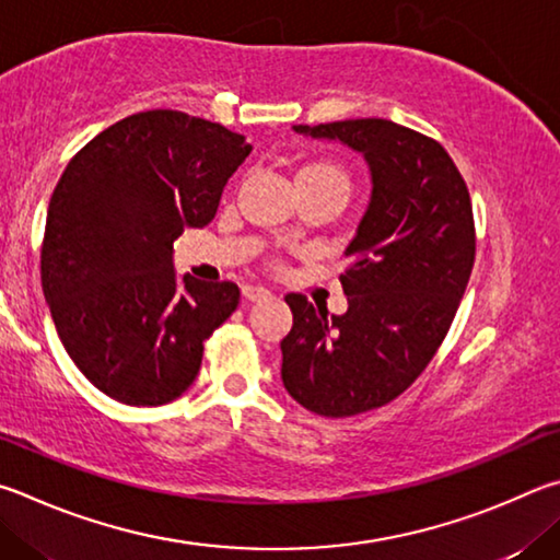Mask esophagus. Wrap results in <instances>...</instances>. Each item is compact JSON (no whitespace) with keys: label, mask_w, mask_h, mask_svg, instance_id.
<instances>
[{"label":"esophagus","mask_w":560,"mask_h":560,"mask_svg":"<svg viewBox=\"0 0 560 560\" xmlns=\"http://www.w3.org/2000/svg\"><path fill=\"white\" fill-rule=\"evenodd\" d=\"M243 298L248 302H260V300H268L270 298V290L262 288V285H245L243 288Z\"/></svg>","instance_id":"1"}]
</instances>
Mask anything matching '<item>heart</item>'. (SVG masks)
I'll return each mask as SVG.
<instances>
[{
	"instance_id": "obj_1",
	"label": "heart",
	"mask_w": 560,
	"mask_h": 560,
	"mask_svg": "<svg viewBox=\"0 0 560 560\" xmlns=\"http://www.w3.org/2000/svg\"><path fill=\"white\" fill-rule=\"evenodd\" d=\"M298 186L305 189H322V186H337V189L349 191V176L339 164L327 160H312L300 166Z\"/></svg>"
}]
</instances>
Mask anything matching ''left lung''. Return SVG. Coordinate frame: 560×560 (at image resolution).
I'll list each match as a JSON object with an SVG mask.
<instances>
[{"label":"left lung","instance_id":"1","mask_svg":"<svg viewBox=\"0 0 560 560\" xmlns=\"http://www.w3.org/2000/svg\"><path fill=\"white\" fill-rule=\"evenodd\" d=\"M298 132L366 156L369 211L339 275L345 315L290 292L292 329L280 341L282 384L302 408L349 418L390 404L443 345L475 265V215L463 174L433 137L384 117Z\"/></svg>","mask_w":560,"mask_h":560}]
</instances>
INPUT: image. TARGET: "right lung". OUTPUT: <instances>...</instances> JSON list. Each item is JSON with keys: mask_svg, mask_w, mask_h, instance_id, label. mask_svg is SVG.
Segmentation results:
<instances>
[{"mask_svg": "<svg viewBox=\"0 0 560 560\" xmlns=\"http://www.w3.org/2000/svg\"><path fill=\"white\" fill-rule=\"evenodd\" d=\"M243 135L179 110L125 117L78 150L51 194L42 285L68 357L125 406L194 384L203 341L238 307L235 282L176 280L172 243L203 229L248 156Z\"/></svg>", "mask_w": 560, "mask_h": 560, "instance_id": "add662e5", "label": "right lung"}]
</instances>
